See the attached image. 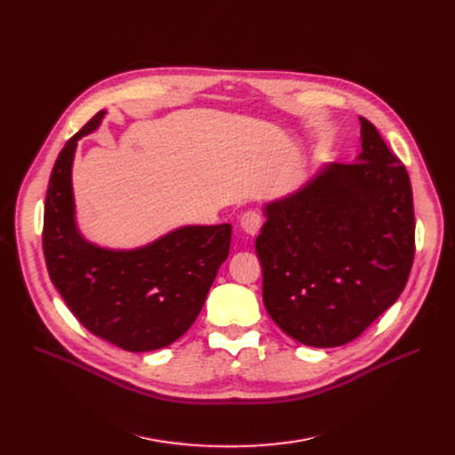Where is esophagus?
Returning a JSON list of instances; mask_svg holds the SVG:
<instances>
[{
  "mask_svg": "<svg viewBox=\"0 0 455 455\" xmlns=\"http://www.w3.org/2000/svg\"><path fill=\"white\" fill-rule=\"evenodd\" d=\"M240 225H242L243 232H247L249 235H256L261 227V215L258 212H245L242 215Z\"/></svg>",
  "mask_w": 455,
  "mask_h": 455,
  "instance_id": "obj_1",
  "label": "esophagus"
}]
</instances>
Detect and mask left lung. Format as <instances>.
<instances>
[{"instance_id": "left-lung-1", "label": "left lung", "mask_w": 455, "mask_h": 455, "mask_svg": "<svg viewBox=\"0 0 455 455\" xmlns=\"http://www.w3.org/2000/svg\"><path fill=\"white\" fill-rule=\"evenodd\" d=\"M362 122L354 164H323L299 189L266 203L256 237L264 304L295 341L350 343L391 307L415 256L410 175Z\"/></svg>"}]
</instances>
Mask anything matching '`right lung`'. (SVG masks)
<instances>
[{"instance_id":"1","label":"right lung","mask_w":455,"mask_h":455,"mask_svg":"<svg viewBox=\"0 0 455 455\" xmlns=\"http://www.w3.org/2000/svg\"><path fill=\"white\" fill-rule=\"evenodd\" d=\"M105 110L71 136L47 186L44 256L52 282L79 323L129 352L177 341L194 324L230 251L232 227L186 225L136 249L88 242L76 218L71 170L77 141L98 129Z\"/></svg>"}]
</instances>
